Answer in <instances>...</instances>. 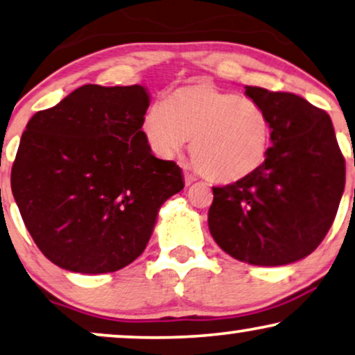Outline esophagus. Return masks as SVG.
Returning <instances> with one entry per match:
<instances>
[{"mask_svg": "<svg viewBox=\"0 0 355 355\" xmlns=\"http://www.w3.org/2000/svg\"><path fill=\"white\" fill-rule=\"evenodd\" d=\"M196 181V176L192 173L189 171H184V182H186V186H189V184H192Z\"/></svg>", "mask_w": 355, "mask_h": 355, "instance_id": "obj_1", "label": "esophagus"}]
</instances>
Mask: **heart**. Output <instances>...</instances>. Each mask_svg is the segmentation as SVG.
<instances>
[{
  "label": "heart",
  "mask_w": 355,
  "mask_h": 355,
  "mask_svg": "<svg viewBox=\"0 0 355 355\" xmlns=\"http://www.w3.org/2000/svg\"><path fill=\"white\" fill-rule=\"evenodd\" d=\"M150 150L173 158L191 138V156L205 178L236 182L256 173L268 159L272 123L256 101L192 83L156 101L141 119Z\"/></svg>",
  "instance_id": "1"
}]
</instances>
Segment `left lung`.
Returning <instances> with one entry per match:
<instances>
[{"label": "left lung", "mask_w": 355, "mask_h": 355, "mask_svg": "<svg viewBox=\"0 0 355 355\" xmlns=\"http://www.w3.org/2000/svg\"><path fill=\"white\" fill-rule=\"evenodd\" d=\"M268 112L272 146L262 166L214 189L209 228L217 245L252 266H285L311 254L334 222L346 161L326 110L292 93L245 86Z\"/></svg>", "instance_id": "left-lung-1"}]
</instances>
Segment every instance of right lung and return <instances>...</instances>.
Here are the masks:
<instances>
[{
  "mask_svg": "<svg viewBox=\"0 0 355 355\" xmlns=\"http://www.w3.org/2000/svg\"><path fill=\"white\" fill-rule=\"evenodd\" d=\"M140 85H85L35 112L21 137L11 189L42 254L80 274L116 272L145 251L159 207L182 191L174 161L141 133Z\"/></svg>",
  "mask_w": 355,
  "mask_h": 355,
  "instance_id": "1",
  "label": "right lung"
}]
</instances>
